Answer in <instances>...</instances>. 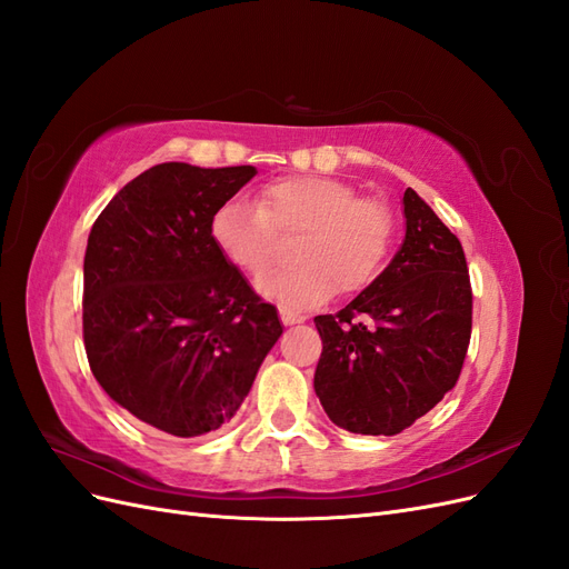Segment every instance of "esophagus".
<instances>
[{"label":"esophagus","mask_w":569,"mask_h":569,"mask_svg":"<svg viewBox=\"0 0 569 569\" xmlns=\"http://www.w3.org/2000/svg\"><path fill=\"white\" fill-rule=\"evenodd\" d=\"M280 320H282V325H299V322H303V316H297V313H289V311H280Z\"/></svg>","instance_id":"obj_1"}]
</instances>
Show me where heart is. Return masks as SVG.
Segmentation results:
<instances>
[{"label":"heart","mask_w":569,"mask_h":569,"mask_svg":"<svg viewBox=\"0 0 569 569\" xmlns=\"http://www.w3.org/2000/svg\"><path fill=\"white\" fill-rule=\"evenodd\" d=\"M301 234L299 266L263 274V297L306 311L341 295H358L382 272L393 247L396 222L382 201L360 197L349 182L295 176L270 182L261 203L232 199L211 220L220 253L247 274H261L280 256L282 237Z\"/></svg>","instance_id":"obj_1"}]
</instances>
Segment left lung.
I'll use <instances>...</instances> for the list:
<instances>
[{
    "label": "left lung",
    "instance_id": "8db88e82",
    "mask_svg": "<svg viewBox=\"0 0 569 569\" xmlns=\"http://www.w3.org/2000/svg\"><path fill=\"white\" fill-rule=\"evenodd\" d=\"M406 234L391 263L337 316H316V393L337 427L393 437L449 393L472 332V289L458 237L403 194Z\"/></svg>",
    "mask_w": 569,
    "mask_h": 569
}]
</instances>
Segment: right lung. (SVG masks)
<instances>
[{"label":"right lung","instance_id":"1","mask_svg":"<svg viewBox=\"0 0 569 569\" xmlns=\"http://www.w3.org/2000/svg\"><path fill=\"white\" fill-rule=\"evenodd\" d=\"M256 173L159 163L120 189L88 239L92 375L111 401L170 437L228 425L284 330L211 237L216 211Z\"/></svg>","mask_w":569,"mask_h":569}]
</instances>
